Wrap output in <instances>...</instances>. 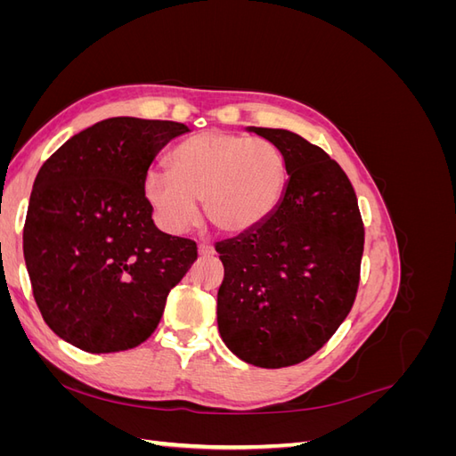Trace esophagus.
I'll return each mask as SVG.
<instances>
[{
  "mask_svg": "<svg viewBox=\"0 0 456 456\" xmlns=\"http://www.w3.org/2000/svg\"><path fill=\"white\" fill-rule=\"evenodd\" d=\"M198 251H200V256H213L215 255L213 245H209V243H200Z\"/></svg>",
  "mask_w": 456,
  "mask_h": 456,
  "instance_id": "1",
  "label": "esophagus"
}]
</instances>
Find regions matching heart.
Wrapping results in <instances>:
<instances>
[{
  "instance_id": "1",
  "label": "heart",
  "mask_w": 456,
  "mask_h": 456,
  "mask_svg": "<svg viewBox=\"0 0 456 456\" xmlns=\"http://www.w3.org/2000/svg\"><path fill=\"white\" fill-rule=\"evenodd\" d=\"M169 169L146 173L144 198L158 224L171 233L198 223V201L220 232L251 230L275 209L285 186V161L278 148L223 131L200 133L176 144Z\"/></svg>"
}]
</instances>
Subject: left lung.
<instances>
[{
    "instance_id": "1",
    "label": "left lung",
    "mask_w": 456,
    "mask_h": 456,
    "mask_svg": "<svg viewBox=\"0 0 456 456\" xmlns=\"http://www.w3.org/2000/svg\"><path fill=\"white\" fill-rule=\"evenodd\" d=\"M281 151L283 196L262 223L215 245L218 330L245 363L281 369L323 348L360 287L365 228L340 165L300 134L253 127Z\"/></svg>"
}]
</instances>
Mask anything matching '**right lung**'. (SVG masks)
Masks as SVG:
<instances>
[{"mask_svg": "<svg viewBox=\"0 0 456 456\" xmlns=\"http://www.w3.org/2000/svg\"><path fill=\"white\" fill-rule=\"evenodd\" d=\"M184 123L110 118L41 165L22 232L36 305L53 333L89 354L154 333L171 289L198 258L151 220L144 176Z\"/></svg>", "mask_w": 456, "mask_h": 456, "instance_id": "right-lung-1", "label": "right lung"}]
</instances>
